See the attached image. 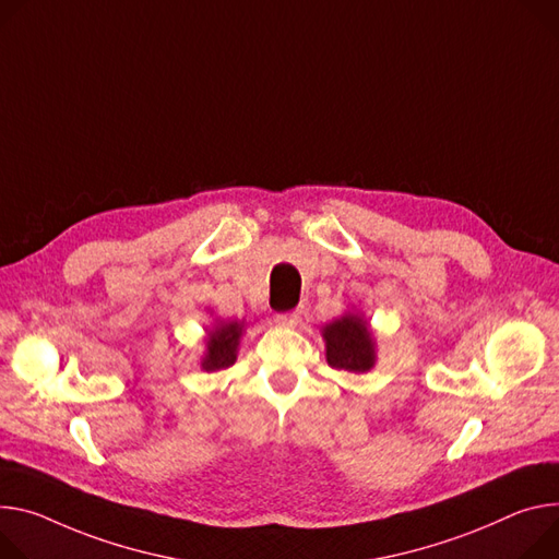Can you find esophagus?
I'll list each match as a JSON object with an SVG mask.
<instances>
[{
  "instance_id": "obj_1",
  "label": "esophagus",
  "mask_w": 559,
  "mask_h": 559,
  "mask_svg": "<svg viewBox=\"0 0 559 559\" xmlns=\"http://www.w3.org/2000/svg\"><path fill=\"white\" fill-rule=\"evenodd\" d=\"M300 317H302V308H296L292 312H283L276 317V323L283 325V328H294L300 323Z\"/></svg>"
}]
</instances>
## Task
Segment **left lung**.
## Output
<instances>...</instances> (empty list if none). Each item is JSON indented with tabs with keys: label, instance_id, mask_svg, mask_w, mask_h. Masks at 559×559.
I'll use <instances>...</instances> for the list:
<instances>
[{
	"label": "left lung",
	"instance_id": "1",
	"mask_svg": "<svg viewBox=\"0 0 559 559\" xmlns=\"http://www.w3.org/2000/svg\"><path fill=\"white\" fill-rule=\"evenodd\" d=\"M325 359L345 372H368L374 368V338L361 314L347 312L323 328Z\"/></svg>",
	"mask_w": 559,
	"mask_h": 559
}]
</instances>
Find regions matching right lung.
<instances>
[{"instance_id": "obj_1", "label": "right lung", "mask_w": 559, "mask_h": 559, "mask_svg": "<svg viewBox=\"0 0 559 559\" xmlns=\"http://www.w3.org/2000/svg\"><path fill=\"white\" fill-rule=\"evenodd\" d=\"M242 321H229V323H218L210 334H207V352L200 361V368L207 372H216L223 368L234 366L236 354H238V343L242 336Z\"/></svg>"}]
</instances>
